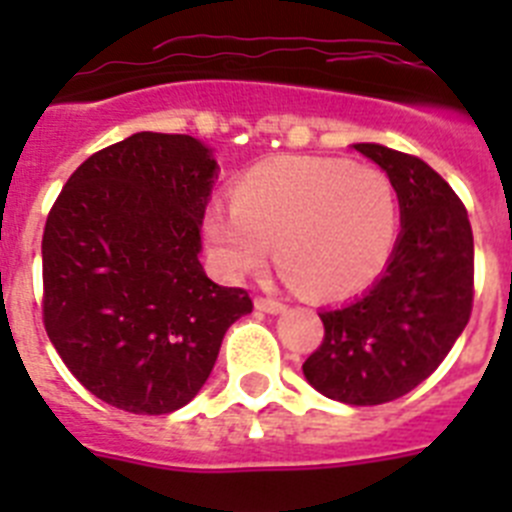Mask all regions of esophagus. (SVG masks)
Segmentation results:
<instances>
[{"label": "esophagus", "instance_id": "1", "mask_svg": "<svg viewBox=\"0 0 512 512\" xmlns=\"http://www.w3.org/2000/svg\"><path fill=\"white\" fill-rule=\"evenodd\" d=\"M253 305H256V310L269 312V315H277V312L287 310V305H284L282 300H274V297H256V300H253Z\"/></svg>", "mask_w": 512, "mask_h": 512}]
</instances>
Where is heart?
I'll use <instances>...</instances> for the list:
<instances>
[{"label":"heart","instance_id":"1","mask_svg":"<svg viewBox=\"0 0 512 512\" xmlns=\"http://www.w3.org/2000/svg\"><path fill=\"white\" fill-rule=\"evenodd\" d=\"M400 205L382 169L341 158L287 156L235 182L233 207L205 215L217 266L230 279L259 271L277 243L282 271L307 295L369 287L395 251Z\"/></svg>","mask_w":512,"mask_h":512}]
</instances>
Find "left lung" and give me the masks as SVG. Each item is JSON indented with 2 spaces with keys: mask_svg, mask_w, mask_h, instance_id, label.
Here are the masks:
<instances>
[{
  "mask_svg": "<svg viewBox=\"0 0 512 512\" xmlns=\"http://www.w3.org/2000/svg\"><path fill=\"white\" fill-rule=\"evenodd\" d=\"M354 148L395 184L402 230L382 277L361 297L320 312L323 343L302 372L330 400L382 405L431 377L467 328L474 238L467 207L425 161L379 143Z\"/></svg>",
  "mask_w": 512,
  "mask_h": 512,
  "instance_id": "1",
  "label": "left lung"
}]
</instances>
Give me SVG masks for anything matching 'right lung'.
I'll list each match as a JSON object with an SVG mask.
<instances>
[{
	"label": "right lung",
	"instance_id": "right-lung-1",
	"mask_svg": "<svg viewBox=\"0 0 512 512\" xmlns=\"http://www.w3.org/2000/svg\"><path fill=\"white\" fill-rule=\"evenodd\" d=\"M217 161L192 135L135 133L89 156L43 230V323L94 397L135 415L184 408L225 330L253 310L200 264Z\"/></svg>",
	"mask_w": 512,
	"mask_h": 512
}]
</instances>
